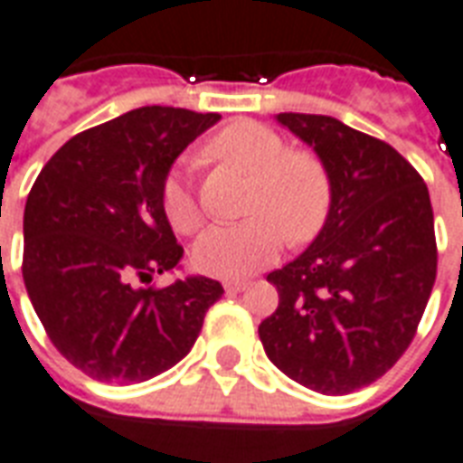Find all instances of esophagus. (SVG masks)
<instances>
[{
  "label": "esophagus",
  "instance_id": "1",
  "mask_svg": "<svg viewBox=\"0 0 463 463\" xmlns=\"http://www.w3.org/2000/svg\"><path fill=\"white\" fill-rule=\"evenodd\" d=\"M247 284H250V281H245V279H232V281H225L223 288L228 294H238V291H245Z\"/></svg>",
  "mask_w": 463,
  "mask_h": 463
}]
</instances>
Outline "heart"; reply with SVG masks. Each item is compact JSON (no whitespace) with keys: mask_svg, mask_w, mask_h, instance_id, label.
Returning <instances> with one entry per match:
<instances>
[{"mask_svg":"<svg viewBox=\"0 0 463 463\" xmlns=\"http://www.w3.org/2000/svg\"><path fill=\"white\" fill-rule=\"evenodd\" d=\"M206 153L252 175L247 218L242 223L213 225L194 247L201 271L221 279H245L277 260L284 238L303 242L316 235L333 201L326 162L310 150H287V140L260 121H235L208 140ZM162 208L169 225L192 235L203 213L186 169H172L162 184Z\"/></svg>","mask_w":463,"mask_h":463,"instance_id":"heart-1","label":"heart"}]
</instances>
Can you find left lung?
I'll list each match as a JSON object with an SVG mask.
<instances>
[{"label": "left lung", "mask_w": 463, "mask_h": 463, "mask_svg": "<svg viewBox=\"0 0 463 463\" xmlns=\"http://www.w3.org/2000/svg\"><path fill=\"white\" fill-rule=\"evenodd\" d=\"M277 121L326 162L333 201L306 252L267 277L279 308L260 340L288 379L345 396L383 376L415 337L437 277L430 192L398 150L333 116Z\"/></svg>", "instance_id": "1"}]
</instances>
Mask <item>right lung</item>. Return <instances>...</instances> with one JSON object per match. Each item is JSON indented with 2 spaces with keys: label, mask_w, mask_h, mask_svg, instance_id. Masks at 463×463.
<instances>
[{
  "label": "right lung",
  "mask_w": 463,
  "mask_h": 463,
  "mask_svg": "<svg viewBox=\"0 0 463 463\" xmlns=\"http://www.w3.org/2000/svg\"><path fill=\"white\" fill-rule=\"evenodd\" d=\"M143 106L70 137L41 169L24 211V284L60 354L104 383H140L189 354L223 296L206 277L143 287L175 269L162 184L218 121Z\"/></svg>",
  "instance_id": "add662e5"
}]
</instances>
